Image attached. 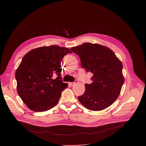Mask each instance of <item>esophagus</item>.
Listing matches in <instances>:
<instances>
[{
  "mask_svg": "<svg viewBox=\"0 0 146 146\" xmlns=\"http://www.w3.org/2000/svg\"><path fill=\"white\" fill-rule=\"evenodd\" d=\"M77 82H78V80H76L74 82H69V84L70 85H71V86H73L74 84H76V83H77Z\"/></svg>",
  "mask_w": 146,
  "mask_h": 146,
  "instance_id": "esophagus-1",
  "label": "esophagus"
}]
</instances>
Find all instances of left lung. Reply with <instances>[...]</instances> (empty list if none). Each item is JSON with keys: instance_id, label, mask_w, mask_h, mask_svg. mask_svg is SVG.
I'll use <instances>...</instances> for the list:
<instances>
[{"instance_id": "8db88e82", "label": "left lung", "mask_w": 146, "mask_h": 146, "mask_svg": "<svg viewBox=\"0 0 146 146\" xmlns=\"http://www.w3.org/2000/svg\"><path fill=\"white\" fill-rule=\"evenodd\" d=\"M70 49L79 56L82 68L93 73L92 82L86 84L84 94L78 96L80 102L92 111L109 107L124 82L121 62L111 50L99 44L86 43Z\"/></svg>"}]
</instances>
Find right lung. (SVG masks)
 Listing matches in <instances>:
<instances>
[{"label":"right lung","mask_w":146,"mask_h":146,"mask_svg":"<svg viewBox=\"0 0 146 146\" xmlns=\"http://www.w3.org/2000/svg\"><path fill=\"white\" fill-rule=\"evenodd\" d=\"M70 49L56 45L32 50L15 72L17 92L27 106L41 112L54 108L68 84L61 80V61ZM55 75L56 79L53 78Z\"/></svg>","instance_id":"add662e5"}]
</instances>
